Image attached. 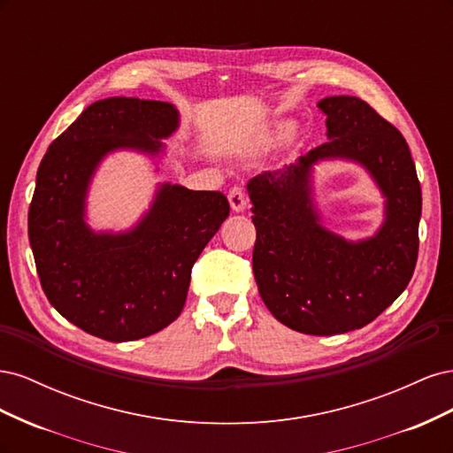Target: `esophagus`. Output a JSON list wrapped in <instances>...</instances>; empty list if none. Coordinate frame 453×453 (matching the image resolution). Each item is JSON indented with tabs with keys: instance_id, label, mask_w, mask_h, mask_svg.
<instances>
[{
	"instance_id": "obj_1",
	"label": "esophagus",
	"mask_w": 453,
	"mask_h": 453,
	"mask_svg": "<svg viewBox=\"0 0 453 453\" xmlns=\"http://www.w3.org/2000/svg\"><path fill=\"white\" fill-rule=\"evenodd\" d=\"M228 203H230L232 211H238V213L243 211L245 208H248V195L243 193L242 187L230 188V193H228Z\"/></svg>"
}]
</instances>
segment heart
Returning a JSON list of instances; mask_svg holds the SVG:
<instances>
[{"instance_id":"heart-1","label":"heart","mask_w":453,"mask_h":453,"mask_svg":"<svg viewBox=\"0 0 453 453\" xmlns=\"http://www.w3.org/2000/svg\"><path fill=\"white\" fill-rule=\"evenodd\" d=\"M295 130V125L291 120H283L280 122V125H276V128H273L268 135H265V143H278V142H283L289 138V135L293 134Z\"/></svg>"}]
</instances>
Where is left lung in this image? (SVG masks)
<instances>
[{"label":"left lung","instance_id":"obj_1","mask_svg":"<svg viewBox=\"0 0 453 453\" xmlns=\"http://www.w3.org/2000/svg\"><path fill=\"white\" fill-rule=\"evenodd\" d=\"M328 142L248 183L257 242L253 273L270 313L293 331L333 336L374 321L406 289L418 260L421 187L403 134L355 96H328ZM323 159L363 165L387 198L374 237L349 242L328 231L312 198Z\"/></svg>","mask_w":453,"mask_h":453}]
</instances>
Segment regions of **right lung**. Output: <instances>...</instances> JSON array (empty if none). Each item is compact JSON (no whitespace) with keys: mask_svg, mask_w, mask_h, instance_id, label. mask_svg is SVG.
Instances as JSON below:
<instances>
[{"mask_svg":"<svg viewBox=\"0 0 453 453\" xmlns=\"http://www.w3.org/2000/svg\"><path fill=\"white\" fill-rule=\"evenodd\" d=\"M180 128L168 102L105 98L88 105L39 164L28 236L41 287L60 315L109 342L140 340L180 318L190 270L230 213L225 195L158 185L138 225L96 232L87 195L115 150L157 158Z\"/></svg>","mask_w":453,"mask_h":453,"instance_id":"add662e5","label":"right lung"}]
</instances>
